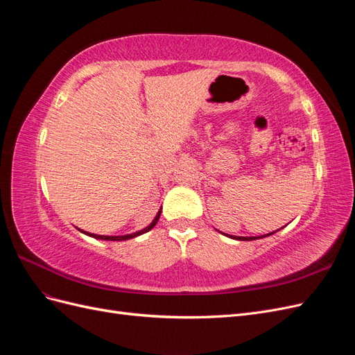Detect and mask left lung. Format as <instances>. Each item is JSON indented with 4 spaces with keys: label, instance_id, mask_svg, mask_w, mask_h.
Returning <instances> with one entry per match:
<instances>
[{
    "label": "left lung",
    "instance_id": "obj_1",
    "mask_svg": "<svg viewBox=\"0 0 355 355\" xmlns=\"http://www.w3.org/2000/svg\"><path fill=\"white\" fill-rule=\"evenodd\" d=\"M277 231H280V230H277ZM277 231L270 232V234H265V235H257V237H237V235H230V237L234 239V240H240V241H252V240H259V239L268 237V235H272V234H275Z\"/></svg>",
    "mask_w": 355,
    "mask_h": 355
}]
</instances>
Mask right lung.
<instances>
[{"label":"right lung","instance_id":"1","mask_svg":"<svg viewBox=\"0 0 355 355\" xmlns=\"http://www.w3.org/2000/svg\"><path fill=\"white\" fill-rule=\"evenodd\" d=\"M159 214H161V209L157 211V214H155V218H154V220L148 225V227H145L144 230H141V231H136V232H133V234H125V235H98V234H92V232H87V231H83V230H80L78 228V231H81L83 234H85V235H89V237H93V239H96V240H106V241H125V240H130V239H135V237H139V235H142V234H145V232H148V231H151L155 225H157V222H158V219H159Z\"/></svg>","mask_w":355,"mask_h":355}]
</instances>
